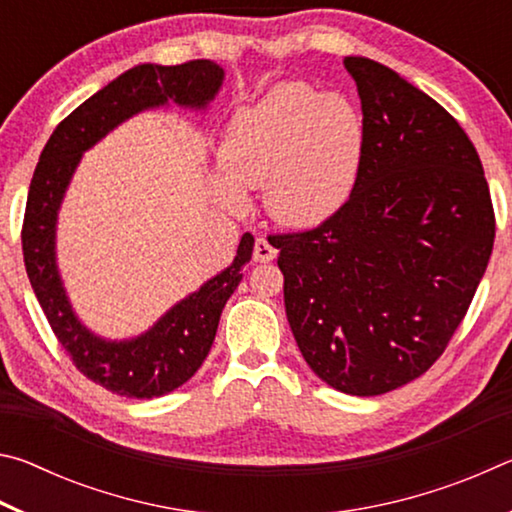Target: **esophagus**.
I'll use <instances>...</instances> for the list:
<instances>
[{"mask_svg": "<svg viewBox=\"0 0 512 512\" xmlns=\"http://www.w3.org/2000/svg\"><path fill=\"white\" fill-rule=\"evenodd\" d=\"M277 257V250L268 244V241L264 237L255 239V248H253V259L259 264H266V262H273V259Z\"/></svg>", "mask_w": 512, "mask_h": 512, "instance_id": "1", "label": "esophagus"}]
</instances>
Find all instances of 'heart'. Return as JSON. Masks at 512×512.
Segmentation results:
<instances>
[{"label": "heart", "instance_id": "1", "mask_svg": "<svg viewBox=\"0 0 512 512\" xmlns=\"http://www.w3.org/2000/svg\"><path fill=\"white\" fill-rule=\"evenodd\" d=\"M361 160L363 121L348 99L282 83L230 119L214 192L228 210H241V189L262 187L277 223L311 228L348 203Z\"/></svg>", "mask_w": 512, "mask_h": 512}]
</instances>
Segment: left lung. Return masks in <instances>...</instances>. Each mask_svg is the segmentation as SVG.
<instances>
[{
    "label": "left lung",
    "mask_w": 512,
    "mask_h": 512,
    "mask_svg": "<svg viewBox=\"0 0 512 512\" xmlns=\"http://www.w3.org/2000/svg\"><path fill=\"white\" fill-rule=\"evenodd\" d=\"M343 65L363 112L357 185L316 228L268 241L309 368L372 397L445 352L490 262L495 210L479 153L438 101L370 58Z\"/></svg>",
    "instance_id": "left-lung-1"
}]
</instances>
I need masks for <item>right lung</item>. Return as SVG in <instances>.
<instances>
[{"instance_id":"right-lung-1","label":"right lung","mask_w":512,"mask_h":512,"mask_svg":"<svg viewBox=\"0 0 512 512\" xmlns=\"http://www.w3.org/2000/svg\"><path fill=\"white\" fill-rule=\"evenodd\" d=\"M223 69L212 60L183 65H137L99 90L60 121L33 171L22 223V253L33 293L58 343L85 377L117 395L151 400L183 386L210 352L225 302L253 257L255 239L241 237L237 257L223 273L167 311L153 329L133 341H103L90 334L69 307L56 268V214L81 153L135 112L164 106L203 108L214 99Z\"/></svg>"}]
</instances>
